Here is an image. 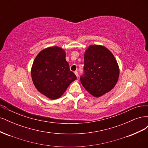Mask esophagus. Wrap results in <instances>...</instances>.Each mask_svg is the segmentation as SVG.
Returning <instances> with one entry per match:
<instances>
[{"label":"esophagus","mask_w":148,"mask_h":148,"mask_svg":"<svg viewBox=\"0 0 148 148\" xmlns=\"http://www.w3.org/2000/svg\"><path fill=\"white\" fill-rule=\"evenodd\" d=\"M75 74L76 75V76H77V77H78V73L77 71H75Z\"/></svg>","instance_id":"34e87169"}]
</instances>
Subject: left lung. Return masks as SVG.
<instances>
[{"mask_svg":"<svg viewBox=\"0 0 148 148\" xmlns=\"http://www.w3.org/2000/svg\"><path fill=\"white\" fill-rule=\"evenodd\" d=\"M84 75L82 84L93 96L98 97L109 92L117 84L119 67L114 55L101 45L89 46L84 52Z\"/></svg>","mask_w":148,"mask_h":148,"instance_id":"left-lung-1","label":"left lung"}]
</instances>
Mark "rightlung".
Returning <instances> with one entry per match:
<instances>
[{
  "instance_id": "add662e5",
  "label": "right lung",
  "mask_w": 148,
  "mask_h": 148,
  "mask_svg": "<svg viewBox=\"0 0 148 148\" xmlns=\"http://www.w3.org/2000/svg\"><path fill=\"white\" fill-rule=\"evenodd\" d=\"M66 53L61 47H49L36 57L31 74L37 90L51 99L61 97L71 82L77 79L70 70Z\"/></svg>"
}]
</instances>
